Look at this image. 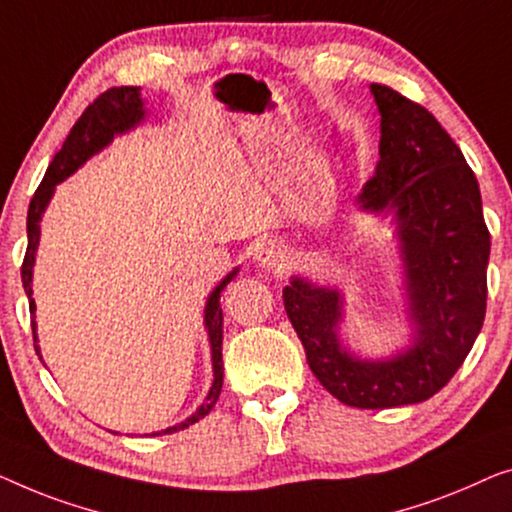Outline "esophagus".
<instances>
[{
	"instance_id": "esophagus-1",
	"label": "esophagus",
	"mask_w": 512,
	"mask_h": 512,
	"mask_svg": "<svg viewBox=\"0 0 512 512\" xmlns=\"http://www.w3.org/2000/svg\"><path fill=\"white\" fill-rule=\"evenodd\" d=\"M255 262L264 269H276L285 262V250L276 241H262L255 246Z\"/></svg>"
}]
</instances>
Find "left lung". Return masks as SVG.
Instances as JSON below:
<instances>
[{
    "instance_id": "1",
    "label": "left lung",
    "mask_w": 512,
    "mask_h": 512,
    "mask_svg": "<svg viewBox=\"0 0 512 512\" xmlns=\"http://www.w3.org/2000/svg\"><path fill=\"white\" fill-rule=\"evenodd\" d=\"M371 95L380 160L357 201L394 213L413 343L380 362L359 359L338 341V290L292 276L283 301L322 387L345 406L373 410L427 401L464 364L485 320L489 232L478 181L441 122L387 85L373 83Z\"/></svg>"
}]
</instances>
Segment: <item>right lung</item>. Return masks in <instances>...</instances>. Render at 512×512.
Wrapping results in <instances>:
<instances>
[{
	"mask_svg": "<svg viewBox=\"0 0 512 512\" xmlns=\"http://www.w3.org/2000/svg\"><path fill=\"white\" fill-rule=\"evenodd\" d=\"M143 102H141V92L134 85H122V88H111L99 95L95 102H92L88 109L83 111L81 118L76 120V125L71 127V132L67 136V141L62 143L60 153L53 157L50 167L43 176L41 185L34 192V197L30 201V211H27V253L23 259V269H20V276H23V287L27 299H30V313L34 315L37 311V304L32 299V266H34V257H37V248H39V236H41V215L46 211L50 197H53L55 185L62 183L64 178H69L74 171L90 160L92 155L99 153V150L109 146L113 141L115 134L127 132L139 125L143 120ZM239 269H234L232 273H227V278L220 280V285L211 292V297L206 301L204 308V325L208 329V341H211V359H213V385L208 390V397L204 403L194 410V413L183 420L176 427L155 431L153 436H162V434H174V431H181L190 424L199 422L201 417H206L211 413V408L218 401L220 392H222V308H220V294L225 290L229 280H232ZM32 334H34V348H37L39 355V345H37V322H32Z\"/></svg>",
	"mask_w": 512,
	"mask_h": 512,
	"instance_id": "add662e5",
	"label": "right lung"
}]
</instances>
